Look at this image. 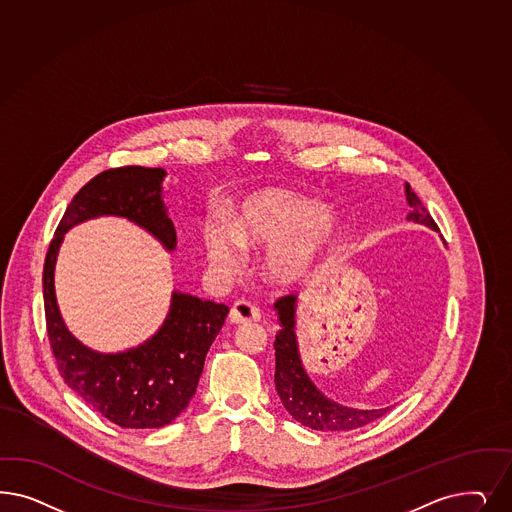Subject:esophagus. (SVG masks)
Masks as SVG:
<instances>
[{"label": "esophagus", "instance_id": "1", "mask_svg": "<svg viewBox=\"0 0 512 512\" xmlns=\"http://www.w3.org/2000/svg\"><path fill=\"white\" fill-rule=\"evenodd\" d=\"M262 318L260 309L247 299H239L233 303L230 311V320L233 324H248V322H258Z\"/></svg>", "mask_w": 512, "mask_h": 512}]
</instances>
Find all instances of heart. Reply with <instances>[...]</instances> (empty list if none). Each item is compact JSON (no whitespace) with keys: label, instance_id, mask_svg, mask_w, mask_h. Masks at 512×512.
I'll return each mask as SVG.
<instances>
[{"label":"heart","instance_id":"heart-1","mask_svg":"<svg viewBox=\"0 0 512 512\" xmlns=\"http://www.w3.org/2000/svg\"><path fill=\"white\" fill-rule=\"evenodd\" d=\"M322 205L288 192H264L248 199L228 226H207L203 245L211 265L231 273L241 264V248L272 245L269 273L282 282L301 279L322 262L339 241V231Z\"/></svg>","mask_w":512,"mask_h":512}]
</instances>
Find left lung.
<instances>
[{
    "label": "left lung",
    "mask_w": 512,
    "mask_h": 512,
    "mask_svg": "<svg viewBox=\"0 0 512 512\" xmlns=\"http://www.w3.org/2000/svg\"><path fill=\"white\" fill-rule=\"evenodd\" d=\"M407 201L411 205L409 220L424 224L431 230H439L435 220L429 215L424 203L405 186ZM275 309L281 320V331L275 335V386L286 411L296 418L299 424L318 431H345V429L362 428L365 424L377 420L388 413L386 409L377 411H360L343 407L322 392L316 390L311 379L307 377L299 354H297L296 333V296H284L275 303Z\"/></svg>",
    "instance_id": "obj_1"
}]
</instances>
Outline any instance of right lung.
Wrapping results in <instances>:
<instances>
[{
    "mask_svg": "<svg viewBox=\"0 0 512 512\" xmlns=\"http://www.w3.org/2000/svg\"><path fill=\"white\" fill-rule=\"evenodd\" d=\"M164 177L160 167L124 165L86 182L67 205L43 267L45 320L58 371L86 405L120 428H162L186 409L230 309L173 292L164 326L152 339L126 352L99 354L67 331L54 296V265L64 233L101 215L124 216L173 250L177 233L165 215L160 186Z\"/></svg>",
    "mask_w": 512,
    "mask_h": 512,
    "instance_id": "obj_1",
    "label": "right lung"
}]
</instances>
